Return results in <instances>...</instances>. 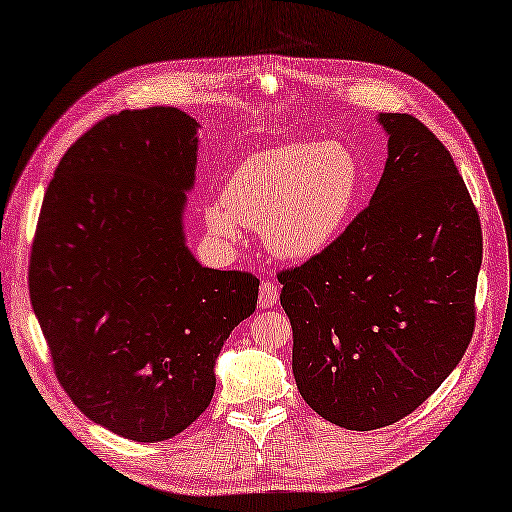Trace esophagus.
I'll return each mask as SVG.
<instances>
[{
  "instance_id": "1",
  "label": "esophagus",
  "mask_w": 512,
  "mask_h": 512,
  "mask_svg": "<svg viewBox=\"0 0 512 512\" xmlns=\"http://www.w3.org/2000/svg\"><path fill=\"white\" fill-rule=\"evenodd\" d=\"M278 299H280L278 282L269 278L262 280V285H259V296H257L259 308H273V305L278 303Z\"/></svg>"
}]
</instances>
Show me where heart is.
Masks as SVG:
<instances>
[{
  "instance_id": "b5f03b06",
  "label": "heart",
  "mask_w": 512,
  "mask_h": 512,
  "mask_svg": "<svg viewBox=\"0 0 512 512\" xmlns=\"http://www.w3.org/2000/svg\"><path fill=\"white\" fill-rule=\"evenodd\" d=\"M361 188V160L347 144H278L236 167L223 202L207 209V225L230 243L239 239V225L257 227L273 257L305 262L345 230Z\"/></svg>"
}]
</instances>
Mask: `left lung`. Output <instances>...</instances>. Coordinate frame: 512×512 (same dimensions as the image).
I'll list each match as a JSON object with an SVG mask.
<instances>
[{"label":"left lung","mask_w":512,"mask_h":512,"mask_svg":"<svg viewBox=\"0 0 512 512\" xmlns=\"http://www.w3.org/2000/svg\"><path fill=\"white\" fill-rule=\"evenodd\" d=\"M388 158L368 207L322 255L278 273L303 400L345 430L393 425L437 391L476 324L483 232L448 149L381 112Z\"/></svg>","instance_id":"obj_1"}]
</instances>
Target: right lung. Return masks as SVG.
<instances>
[{
    "label": "right lung",
    "instance_id": "obj_1",
    "mask_svg": "<svg viewBox=\"0 0 512 512\" xmlns=\"http://www.w3.org/2000/svg\"><path fill=\"white\" fill-rule=\"evenodd\" d=\"M197 128L177 108L98 121L59 160L29 259V299L68 398L119 437H177L209 407L213 365L259 280L186 246Z\"/></svg>",
    "mask_w": 512,
    "mask_h": 512
}]
</instances>
